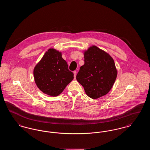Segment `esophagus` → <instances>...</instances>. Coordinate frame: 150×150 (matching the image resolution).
<instances>
[{
	"label": "esophagus",
	"instance_id": "34e87169",
	"mask_svg": "<svg viewBox=\"0 0 150 150\" xmlns=\"http://www.w3.org/2000/svg\"><path fill=\"white\" fill-rule=\"evenodd\" d=\"M74 72V78H76V74H77V72L76 71H74L73 72Z\"/></svg>",
	"mask_w": 150,
	"mask_h": 150
}]
</instances>
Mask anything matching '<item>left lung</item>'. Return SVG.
<instances>
[{
    "mask_svg": "<svg viewBox=\"0 0 150 150\" xmlns=\"http://www.w3.org/2000/svg\"><path fill=\"white\" fill-rule=\"evenodd\" d=\"M84 64L80 67L76 80L88 97L97 99L111 89L117 71L111 56L96 45L84 50Z\"/></svg>",
    "mask_w": 150,
    "mask_h": 150,
    "instance_id": "left-lung-1",
    "label": "left lung"
}]
</instances>
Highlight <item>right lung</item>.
Masks as SVG:
<instances>
[{
    "label": "right lung",
    "instance_id": "right-lung-1",
    "mask_svg": "<svg viewBox=\"0 0 150 150\" xmlns=\"http://www.w3.org/2000/svg\"><path fill=\"white\" fill-rule=\"evenodd\" d=\"M34 78L38 88L52 97L62 93L74 79L68 64L62 57V53L50 48L34 69Z\"/></svg>",
    "mask_w": 150,
    "mask_h": 150
}]
</instances>
